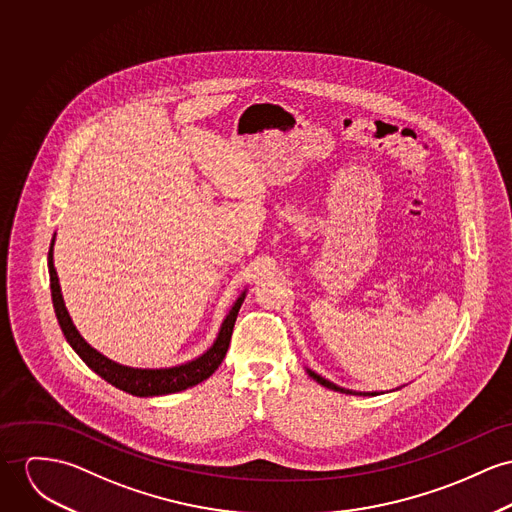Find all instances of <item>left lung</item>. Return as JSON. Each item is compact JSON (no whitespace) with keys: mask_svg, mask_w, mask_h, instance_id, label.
Returning a JSON list of instances; mask_svg holds the SVG:
<instances>
[{"mask_svg":"<svg viewBox=\"0 0 512 512\" xmlns=\"http://www.w3.org/2000/svg\"><path fill=\"white\" fill-rule=\"evenodd\" d=\"M308 374L314 378L317 384H321V386H325V388H329V390H335V392H341V394H353L351 390H343V388H339V386H335V384H331L329 380H325V378H321L319 374H315L312 370H308Z\"/></svg>","mask_w":512,"mask_h":512,"instance_id":"left-lung-1","label":"left lung"}]
</instances>
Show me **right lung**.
<instances>
[{
  "label": "right lung",
  "mask_w": 512,
  "mask_h": 512,
  "mask_svg": "<svg viewBox=\"0 0 512 512\" xmlns=\"http://www.w3.org/2000/svg\"><path fill=\"white\" fill-rule=\"evenodd\" d=\"M52 245H54V239H52L50 249H48V273H50L52 304H54V312H56V317H58V323L62 327V333H64L66 341L79 354V358L95 374H99L103 380H107L109 384H113L115 388L126 392V394L138 395V397L175 394V392H183V390H187L191 386H197L200 382H204L222 364L224 356L228 353L230 341H232V331H234V325H236L237 312H239V308L243 304L245 294H241L237 298L234 308L230 310V314L224 319L216 343L202 356H198L197 360H191L187 364L173 366V368H159V370H142V368L122 366V364L109 360L107 356L97 353L95 349H91L81 339L78 329L74 327V323H72V319L68 315V310L64 306V298H62L60 284H58V275H56V269H54V263H52Z\"/></svg>",
  "instance_id": "obj_1"
}]
</instances>
